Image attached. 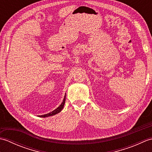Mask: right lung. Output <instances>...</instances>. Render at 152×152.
<instances>
[{
    "label": "right lung",
    "instance_id": "right-lung-1",
    "mask_svg": "<svg viewBox=\"0 0 152 152\" xmlns=\"http://www.w3.org/2000/svg\"><path fill=\"white\" fill-rule=\"evenodd\" d=\"M65 98H66V96H64V99H63V102L61 103V104L57 108H56V110H54L52 111L51 112L48 113V114H44V115H40V117H42V118H46V117H48V116H51V115H56V114H58V113H59L61 110H62L63 107H64V103H65Z\"/></svg>",
    "mask_w": 152,
    "mask_h": 152
}]
</instances>
